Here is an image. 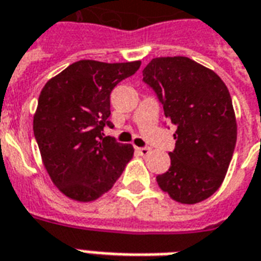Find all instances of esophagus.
<instances>
[{"mask_svg": "<svg viewBox=\"0 0 261 261\" xmlns=\"http://www.w3.org/2000/svg\"><path fill=\"white\" fill-rule=\"evenodd\" d=\"M136 150H138L139 154H140V155H143V156L148 155V152H150V148H148V147H138Z\"/></svg>", "mask_w": 261, "mask_h": 261, "instance_id": "34e87169", "label": "esophagus"}]
</instances>
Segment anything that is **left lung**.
Returning <instances> with one entry per match:
<instances>
[{"mask_svg": "<svg viewBox=\"0 0 261 261\" xmlns=\"http://www.w3.org/2000/svg\"><path fill=\"white\" fill-rule=\"evenodd\" d=\"M143 82L177 128L169 169L156 176L158 186L180 203L201 202L220 187L234 154L230 92L216 72L184 56L152 59Z\"/></svg>", "mask_w": 261, "mask_h": 261, "instance_id": "left-lung-1", "label": "left lung"}]
</instances>
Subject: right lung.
I'll return each instance as SVG.
<instances>
[{
    "label": "right lung",
    "mask_w": 261,
    "mask_h": 261,
    "mask_svg": "<svg viewBox=\"0 0 261 261\" xmlns=\"http://www.w3.org/2000/svg\"><path fill=\"white\" fill-rule=\"evenodd\" d=\"M140 62L80 60L49 80L38 97L34 138L50 179L64 195L93 201L109 191L133 155L130 144L105 136L114 128L110 93Z\"/></svg>",
    "instance_id": "add662e5"
}]
</instances>
